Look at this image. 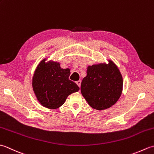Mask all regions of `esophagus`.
<instances>
[{"mask_svg": "<svg viewBox=\"0 0 154 154\" xmlns=\"http://www.w3.org/2000/svg\"><path fill=\"white\" fill-rule=\"evenodd\" d=\"M76 83H77V85L78 86H79V87H81V81H76Z\"/></svg>", "mask_w": 154, "mask_h": 154, "instance_id": "34e87169", "label": "esophagus"}]
</instances>
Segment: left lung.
I'll use <instances>...</instances> for the list:
<instances>
[{"label": "left lung", "instance_id": "8db88e82", "mask_svg": "<svg viewBox=\"0 0 154 154\" xmlns=\"http://www.w3.org/2000/svg\"><path fill=\"white\" fill-rule=\"evenodd\" d=\"M123 81L120 71L112 61L109 63L89 66L81 82V92L89 105L96 110L112 106L121 95Z\"/></svg>", "mask_w": 154, "mask_h": 154}]
</instances>
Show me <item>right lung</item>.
<instances>
[{"label":"right lung","instance_id":"right-lung-1","mask_svg":"<svg viewBox=\"0 0 154 154\" xmlns=\"http://www.w3.org/2000/svg\"><path fill=\"white\" fill-rule=\"evenodd\" d=\"M69 69H61L57 62L41 61L35 70L32 81L38 100L48 109H57L63 104L70 94L77 92L79 87L69 79Z\"/></svg>","mask_w":154,"mask_h":154}]
</instances>
